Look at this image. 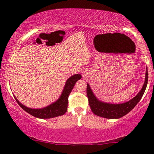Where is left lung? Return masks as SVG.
I'll list each match as a JSON object with an SVG mask.
<instances>
[{
	"label": "left lung",
	"instance_id": "left-lung-1",
	"mask_svg": "<svg viewBox=\"0 0 154 154\" xmlns=\"http://www.w3.org/2000/svg\"><path fill=\"white\" fill-rule=\"evenodd\" d=\"M148 82V71L146 70L145 81L141 91L131 100L120 104H111L100 102L95 97L88 84H87L86 93L88 98V103L91 111L96 116L109 119H118L125 116L136 106L141 100L146 90Z\"/></svg>",
	"mask_w": 154,
	"mask_h": 154
}]
</instances>
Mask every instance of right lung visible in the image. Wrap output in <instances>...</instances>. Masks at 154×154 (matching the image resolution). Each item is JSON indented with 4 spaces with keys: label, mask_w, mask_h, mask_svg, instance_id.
Returning <instances> with one entry per match:
<instances>
[{
    "label": "right lung",
    "mask_w": 154,
    "mask_h": 154,
    "mask_svg": "<svg viewBox=\"0 0 154 154\" xmlns=\"http://www.w3.org/2000/svg\"><path fill=\"white\" fill-rule=\"evenodd\" d=\"M82 78V76L79 74L75 75L73 76L70 77L69 79L66 82L65 87L63 91V93L61 94V97L59 99L55 102L53 104H52L50 106L47 107L43 108V109H29L25 106L24 105L18 102L15 98L16 101H17L18 105L26 111L27 113L32 115L36 118H41V119H48L51 118H55V117L63 116L65 114L67 111V106L68 103V96H69L70 93L72 89L74 87L75 83H76L77 80L80 79Z\"/></svg>",
    "instance_id": "1"
}]
</instances>
